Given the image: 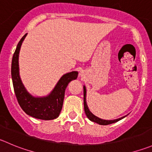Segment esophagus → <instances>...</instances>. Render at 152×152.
<instances>
[{
	"mask_svg": "<svg viewBox=\"0 0 152 152\" xmlns=\"http://www.w3.org/2000/svg\"><path fill=\"white\" fill-rule=\"evenodd\" d=\"M83 72H82V71H81V73H80V75H81V76H82V75H83Z\"/></svg>",
	"mask_w": 152,
	"mask_h": 152,
	"instance_id": "1",
	"label": "esophagus"
}]
</instances>
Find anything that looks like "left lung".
<instances>
[{"label": "left lung", "mask_w": 152, "mask_h": 152, "mask_svg": "<svg viewBox=\"0 0 152 152\" xmlns=\"http://www.w3.org/2000/svg\"><path fill=\"white\" fill-rule=\"evenodd\" d=\"M84 88V109H85V114H86L87 117L91 121L94 122L96 123H98L99 125H102V126H106V125H110L112 124V123H117V122L120 121L122 119L125 118L126 116H124V117H121V118H119V119H116V120H103V119L101 118H99L98 117L95 116L91 110H89L88 108V106L87 104V102H86V94H87V91H86V87L84 85L83 86Z\"/></svg>", "instance_id": "8db88e82"}]
</instances>
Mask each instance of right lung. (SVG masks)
Here are the masks:
<instances>
[{
    "label": "right lung",
    "mask_w": 152,
    "mask_h": 152,
    "mask_svg": "<svg viewBox=\"0 0 152 152\" xmlns=\"http://www.w3.org/2000/svg\"><path fill=\"white\" fill-rule=\"evenodd\" d=\"M27 33L18 42L12 60L11 74L13 88L18 102L22 110L34 118L51 120L57 118L61 113L64 92L69 82L77 79L78 72L72 71L63 75L53 91L45 96H35L29 94L22 82L19 73V53Z\"/></svg>",
    "instance_id": "add662e5"
}]
</instances>
